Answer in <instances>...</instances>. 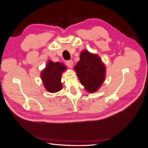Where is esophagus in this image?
Segmentation results:
<instances>
[{"label":"esophagus","mask_w":148,"mask_h":148,"mask_svg":"<svg viewBox=\"0 0 148 148\" xmlns=\"http://www.w3.org/2000/svg\"><path fill=\"white\" fill-rule=\"evenodd\" d=\"M66 65L69 67L71 68L73 66V61L72 60H69L66 61Z\"/></svg>","instance_id":"34e87169"}]
</instances>
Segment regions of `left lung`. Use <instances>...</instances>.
<instances>
[{
    "mask_svg": "<svg viewBox=\"0 0 148 148\" xmlns=\"http://www.w3.org/2000/svg\"><path fill=\"white\" fill-rule=\"evenodd\" d=\"M81 83L88 91L98 90L105 77V66L97 55L83 50L80 55V60L74 67Z\"/></svg>",
    "mask_w": 148,
    "mask_h": 148,
    "instance_id": "obj_1",
    "label": "left lung"
}]
</instances>
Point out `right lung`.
Segmentation results:
<instances>
[{"mask_svg": "<svg viewBox=\"0 0 148 148\" xmlns=\"http://www.w3.org/2000/svg\"><path fill=\"white\" fill-rule=\"evenodd\" d=\"M66 69L64 64L49 61L46 68L42 72L41 77L46 90L50 92H56L62 88L61 83L62 73Z\"/></svg>", "mask_w": 148, "mask_h": 148, "instance_id": "right-lung-1", "label": "right lung"}]
</instances>
